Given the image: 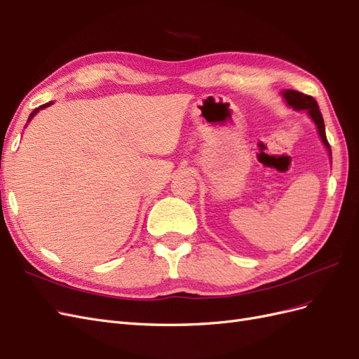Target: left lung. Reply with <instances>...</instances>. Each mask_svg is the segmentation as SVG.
I'll list each match as a JSON object with an SVG mask.
<instances>
[{
	"label": "left lung",
	"mask_w": 359,
	"mask_h": 359,
	"mask_svg": "<svg viewBox=\"0 0 359 359\" xmlns=\"http://www.w3.org/2000/svg\"><path fill=\"white\" fill-rule=\"evenodd\" d=\"M283 97H285V99L287 100V103H289L295 111H307V112H309V115L311 116L314 124L318 126V130H319V135H320L322 142L325 144V147H327V148L330 149V153H331V148H330L328 139H327V133H325L323 118H322V114H320V111H319L318 102L314 100L311 95L302 94V93L295 91V90H287L286 93H283Z\"/></svg>",
	"instance_id": "1"
}]
</instances>
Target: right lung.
Segmentation results:
<instances>
[{
  "mask_svg": "<svg viewBox=\"0 0 359 359\" xmlns=\"http://www.w3.org/2000/svg\"><path fill=\"white\" fill-rule=\"evenodd\" d=\"M49 104H50V103H46V104H43V106H40V107H36V109L29 114V119H31L32 116H34V115H36V114H37L40 109H43V107H48ZM29 119H28V121H29Z\"/></svg>",
  "mask_w": 359,
  "mask_h": 359,
  "instance_id": "right-lung-1",
  "label": "right lung"
}]
</instances>
